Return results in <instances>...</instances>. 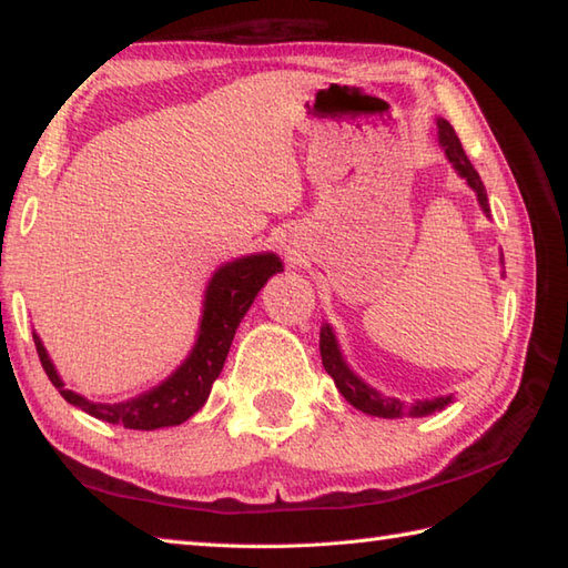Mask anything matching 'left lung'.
I'll list each match as a JSON object with an SVG mask.
<instances>
[{
    "label": "left lung",
    "instance_id": "1",
    "mask_svg": "<svg viewBox=\"0 0 568 568\" xmlns=\"http://www.w3.org/2000/svg\"><path fill=\"white\" fill-rule=\"evenodd\" d=\"M434 122H437V139H439V146L446 155V161L452 163L456 175L464 178L466 185L476 192L478 207L484 210V214L490 220V204H488V195H486V185H484V180H480V175L476 173V168L470 165V161L466 159L462 141H458L454 126L442 116L434 119ZM500 265L505 268L503 251H500ZM320 356H322L324 371H327L334 378V385L344 395V400L371 417H383V419L427 417V415L439 413V409L454 403V395L429 397V400H415L409 405L400 403L397 397L383 395L381 390H376L373 385H368L364 378H361L352 366H348V361L339 346V339H336V332L329 322H324L320 329Z\"/></svg>",
    "mask_w": 568,
    "mask_h": 568
}]
</instances>
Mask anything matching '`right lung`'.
I'll use <instances>...</instances> for the list:
<instances>
[{"instance_id": "1", "label": "right lung", "mask_w": 568, "mask_h": 568, "mask_svg": "<svg viewBox=\"0 0 568 568\" xmlns=\"http://www.w3.org/2000/svg\"><path fill=\"white\" fill-rule=\"evenodd\" d=\"M281 271L283 261L273 251L246 253V256L222 263L204 287L197 336L183 364L159 385L122 403H94L75 390H68L53 358L45 352L41 336L33 329L36 352H39L45 376L51 378L58 393L70 405L80 407L82 413L126 429L149 432L183 425L207 403L212 383L220 378L241 320L253 305V300L258 297L261 287Z\"/></svg>"}]
</instances>
